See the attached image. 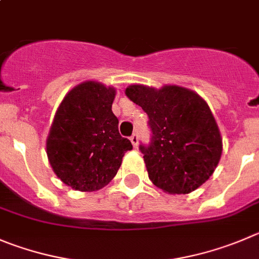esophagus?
Wrapping results in <instances>:
<instances>
[{
    "instance_id": "obj_1",
    "label": "esophagus",
    "mask_w": 259,
    "mask_h": 259,
    "mask_svg": "<svg viewBox=\"0 0 259 259\" xmlns=\"http://www.w3.org/2000/svg\"><path fill=\"white\" fill-rule=\"evenodd\" d=\"M130 141H132L133 147H134V148H137V147H138V134H137V133H134V134L130 137Z\"/></svg>"
}]
</instances>
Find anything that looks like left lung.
<instances>
[{
    "label": "left lung",
    "mask_w": 259,
    "mask_h": 259,
    "mask_svg": "<svg viewBox=\"0 0 259 259\" xmlns=\"http://www.w3.org/2000/svg\"><path fill=\"white\" fill-rule=\"evenodd\" d=\"M126 96L148 115L151 142L141 143L148 176L168 194H188L213 174L222 153L219 126L208 105L176 85H130Z\"/></svg>",
    "instance_id": "left-lung-1"
}]
</instances>
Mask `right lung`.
Instances as JSON below:
<instances>
[{
    "instance_id": "1",
    "label": "right lung",
    "mask_w": 259,
    "mask_h": 259,
    "mask_svg": "<svg viewBox=\"0 0 259 259\" xmlns=\"http://www.w3.org/2000/svg\"><path fill=\"white\" fill-rule=\"evenodd\" d=\"M115 89L96 81L75 87L57 110L47 139V156L65 184L80 192L107 185L132 142L118 133L112 112Z\"/></svg>"
}]
</instances>
